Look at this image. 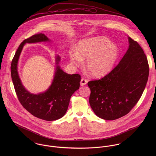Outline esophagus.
Returning <instances> with one entry per match:
<instances>
[{
	"mask_svg": "<svg viewBox=\"0 0 156 156\" xmlns=\"http://www.w3.org/2000/svg\"><path fill=\"white\" fill-rule=\"evenodd\" d=\"M87 83V80L84 79V78H82L81 80H80V85L81 86H84Z\"/></svg>",
	"mask_w": 156,
	"mask_h": 156,
	"instance_id": "1",
	"label": "esophagus"
}]
</instances>
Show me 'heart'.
<instances>
[{
  "mask_svg": "<svg viewBox=\"0 0 156 156\" xmlns=\"http://www.w3.org/2000/svg\"><path fill=\"white\" fill-rule=\"evenodd\" d=\"M119 54L118 46L102 37L81 40L76 50L71 48L69 56L71 63L80 67L86 59L85 67L94 77H101L111 71Z\"/></svg>",
  "mask_w": 156,
  "mask_h": 156,
  "instance_id": "heart-1",
  "label": "heart"
}]
</instances>
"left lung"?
Here are the masks:
<instances>
[{
    "mask_svg": "<svg viewBox=\"0 0 156 156\" xmlns=\"http://www.w3.org/2000/svg\"><path fill=\"white\" fill-rule=\"evenodd\" d=\"M129 48L119 64L100 80L88 83L89 104L95 114L105 120L127 115L146 87L149 66L143 49L130 37Z\"/></svg>",
    "mask_w": 156,
    "mask_h": 156,
    "instance_id": "left-lung-1",
    "label": "left lung"
}]
</instances>
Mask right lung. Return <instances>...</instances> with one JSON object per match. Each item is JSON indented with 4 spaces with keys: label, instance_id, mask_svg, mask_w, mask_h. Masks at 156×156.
Masks as SVG:
<instances>
[{
    "label": "right lung",
    "instance_id": "add662e5",
    "mask_svg": "<svg viewBox=\"0 0 156 156\" xmlns=\"http://www.w3.org/2000/svg\"><path fill=\"white\" fill-rule=\"evenodd\" d=\"M50 41L44 34H38L24 40L12 61L11 74L16 92L23 108L40 119L55 121L66 114L71 95L80 87V76L64 72L59 66L61 57L56 55L55 74L51 85L44 92L35 94L24 87L18 73V62L25 44Z\"/></svg>",
    "mask_w": 156,
    "mask_h": 156
}]
</instances>
